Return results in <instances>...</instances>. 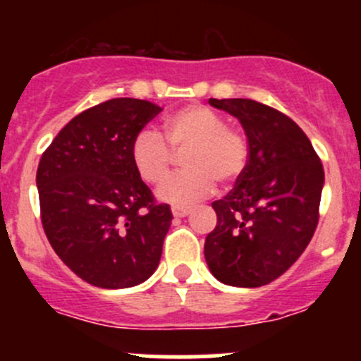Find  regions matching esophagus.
Returning a JSON list of instances; mask_svg holds the SVG:
<instances>
[{
    "label": "esophagus",
    "mask_w": 361,
    "mask_h": 361,
    "mask_svg": "<svg viewBox=\"0 0 361 361\" xmlns=\"http://www.w3.org/2000/svg\"><path fill=\"white\" fill-rule=\"evenodd\" d=\"M171 211H173V214H174V216H176V218L188 216V214L192 213L190 207H187V206H173V207H171Z\"/></svg>",
    "instance_id": "esophagus-1"
}]
</instances>
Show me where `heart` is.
Here are the masks:
<instances>
[{"instance_id": "1", "label": "heart", "mask_w": 361, "mask_h": 361, "mask_svg": "<svg viewBox=\"0 0 361 361\" xmlns=\"http://www.w3.org/2000/svg\"><path fill=\"white\" fill-rule=\"evenodd\" d=\"M164 136L181 155L185 171L167 178L157 190L164 202L190 204L213 192L214 181L238 180L248 160V145L239 130L227 127L224 115L202 104L171 113L164 120ZM159 133L143 129L130 145V160L143 181L157 185L169 173L171 150Z\"/></svg>"}]
</instances>
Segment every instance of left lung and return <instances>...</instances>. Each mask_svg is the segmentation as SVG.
Wrapping results in <instances>:
<instances>
[{"instance_id": "obj_1", "label": "left lung", "mask_w": 361, "mask_h": 361, "mask_svg": "<svg viewBox=\"0 0 361 361\" xmlns=\"http://www.w3.org/2000/svg\"><path fill=\"white\" fill-rule=\"evenodd\" d=\"M235 116L248 140V162L235 187L214 201L216 227L204 243L220 283L258 288L285 274L318 225L325 171L304 130L281 111L251 99H209Z\"/></svg>"}]
</instances>
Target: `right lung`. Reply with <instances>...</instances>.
<instances>
[{
	"label": "right lung",
	"mask_w": 361,
	"mask_h": 361,
	"mask_svg": "<svg viewBox=\"0 0 361 361\" xmlns=\"http://www.w3.org/2000/svg\"><path fill=\"white\" fill-rule=\"evenodd\" d=\"M159 113L150 101H104L69 120L39 160L47 239L92 286L130 288L159 267L173 213L155 204L130 160L133 140Z\"/></svg>",
	"instance_id": "obj_1"
}]
</instances>
